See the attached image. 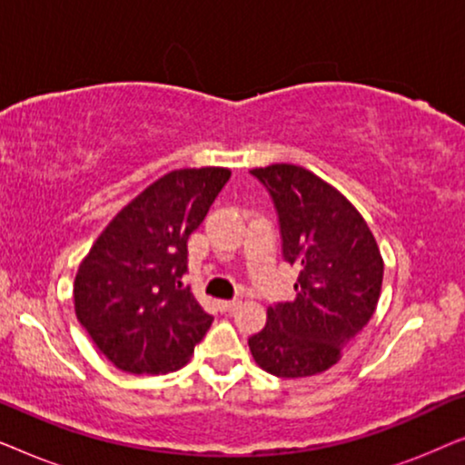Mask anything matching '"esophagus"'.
<instances>
[{
    "label": "esophagus",
    "mask_w": 465,
    "mask_h": 465,
    "mask_svg": "<svg viewBox=\"0 0 465 465\" xmlns=\"http://www.w3.org/2000/svg\"><path fill=\"white\" fill-rule=\"evenodd\" d=\"M237 307H239V301H218V309L222 313H231V311H234Z\"/></svg>",
    "instance_id": "obj_1"
}]
</instances>
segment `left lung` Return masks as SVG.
<instances>
[{"instance_id": "1", "label": "left lung", "mask_w": 465, "mask_h": 465, "mask_svg": "<svg viewBox=\"0 0 465 465\" xmlns=\"http://www.w3.org/2000/svg\"><path fill=\"white\" fill-rule=\"evenodd\" d=\"M250 173L269 190L283 260L298 269L296 296L266 311L250 336L262 371L311 377L339 361L342 347L371 322L383 283V258L358 209L311 171L269 164Z\"/></svg>"}]
</instances>
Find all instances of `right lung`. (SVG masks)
<instances>
[{
  "label": "right lung",
  "instance_id": "add662e5",
  "mask_svg": "<svg viewBox=\"0 0 465 465\" xmlns=\"http://www.w3.org/2000/svg\"><path fill=\"white\" fill-rule=\"evenodd\" d=\"M231 171L177 169L135 196L82 260L75 315L114 366L164 374L190 360L212 326L182 275L188 237L224 188Z\"/></svg>",
  "mask_w": 465,
  "mask_h": 465
}]
</instances>
